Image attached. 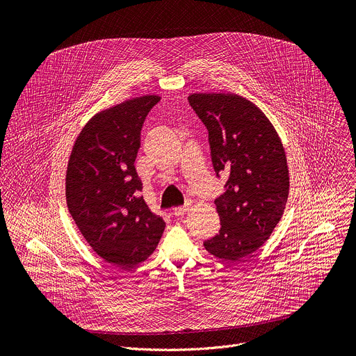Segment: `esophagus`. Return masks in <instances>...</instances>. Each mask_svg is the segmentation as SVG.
<instances>
[{"label":"esophagus","mask_w":356,"mask_h":356,"mask_svg":"<svg viewBox=\"0 0 356 356\" xmlns=\"http://www.w3.org/2000/svg\"><path fill=\"white\" fill-rule=\"evenodd\" d=\"M190 209H191V201H187L183 207H176V209H173V214H175L176 217H183Z\"/></svg>","instance_id":"esophagus-1"}]
</instances>
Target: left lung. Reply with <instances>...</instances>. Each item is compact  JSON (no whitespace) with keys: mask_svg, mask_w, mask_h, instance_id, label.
Here are the masks:
<instances>
[{"mask_svg":"<svg viewBox=\"0 0 356 356\" xmlns=\"http://www.w3.org/2000/svg\"><path fill=\"white\" fill-rule=\"evenodd\" d=\"M188 103L209 129L213 166L228 175L216 200L221 229L204 242L213 257L239 262L259 249L280 221L289 197L283 143L252 101L231 92H195Z\"/></svg>","mask_w":356,"mask_h":356,"instance_id":"8db88e82","label":"left lung"}]
</instances>
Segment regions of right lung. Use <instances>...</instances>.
Segmentation results:
<instances>
[{"mask_svg":"<svg viewBox=\"0 0 356 356\" xmlns=\"http://www.w3.org/2000/svg\"><path fill=\"white\" fill-rule=\"evenodd\" d=\"M159 95H142L97 113L80 131L67 163L66 201L83 238L122 269L146 261L165 221L152 213L135 169L140 129Z\"/></svg>","mask_w":356,"mask_h":356,"instance_id":"1","label":"right lung"}]
</instances>
